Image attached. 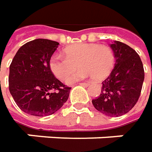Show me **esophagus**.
I'll return each mask as SVG.
<instances>
[{"label":"esophagus","mask_w":152,"mask_h":152,"mask_svg":"<svg viewBox=\"0 0 152 152\" xmlns=\"http://www.w3.org/2000/svg\"><path fill=\"white\" fill-rule=\"evenodd\" d=\"M81 86H87L89 84L88 83H86V82H81V83H79Z\"/></svg>","instance_id":"obj_1"}]
</instances>
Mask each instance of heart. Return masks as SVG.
I'll use <instances>...</instances> for the list:
<instances>
[{
  "label": "heart",
  "mask_w": 152,
  "mask_h": 152,
  "mask_svg": "<svg viewBox=\"0 0 152 152\" xmlns=\"http://www.w3.org/2000/svg\"><path fill=\"white\" fill-rule=\"evenodd\" d=\"M65 56L55 54L50 60V68L61 81L76 69H81L68 77L67 83L92 77L100 81L106 78L114 66V54L111 48L94 44H76L64 50Z\"/></svg>",
  "instance_id": "heart-1"
}]
</instances>
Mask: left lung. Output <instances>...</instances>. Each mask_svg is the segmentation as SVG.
<instances>
[{
    "label": "left lung",
    "instance_id": "1",
    "mask_svg": "<svg viewBox=\"0 0 152 152\" xmlns=\"http://www.w3.org/2000/svg\"><path fill=\"white\" fill-rule=\"evenodd\" d=\"M110 46L116 58L114 68L102 82L101 94L92 102L103 114L119 117L138 101L145 78L144 67L136 51L129 45L114 41Z\"/></svg>",
    "mask_w": 152,
    "mask_h": 152
}]
</instances>
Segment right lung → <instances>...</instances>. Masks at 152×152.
Masks as SVG:
<instances>
[{
  "label": "right lung",
  "instance_id": "add662e5",
  "mask_svg": "<svg viewBox=\"0 0 152 152\" xmlns=\"http://www.w3.org/2000/svg\"><path fill=\"white\" fill-rule=\"evenodd\" d=\"M59 43L38 39L23 45L10 65L9 91L19 108L45 117L55 113L67 101L71 87L59 81L50 60Z\"/></svg>",
  "mask_w": 152,
  "mask_h": 152
}]
</instances>
